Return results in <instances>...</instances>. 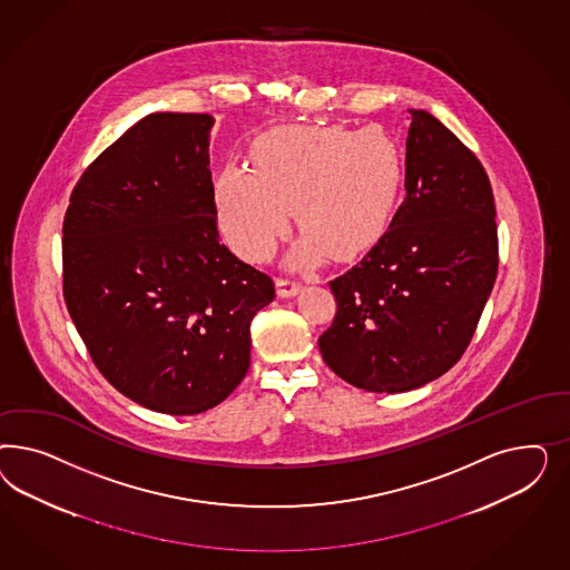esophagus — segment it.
<instances>
[{
  "instance_id": "34e87169",
  "label": "esophagus",
  "mask_w": 570,
  "mask_h": 570,
  "mask_svg": "<svg viewBox=\"0 0 570 570\" xmlns=\"http://www.w3.org/2000/svg\"><path fill=\"white\" fill-rule=\"evenodd\" d=\"M301 291V282L293 277H277V294L282 298H288Z\"/></svg>"
}]
</instances>
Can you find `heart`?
<instances>
[{
  "mask_svg": "<svg viewBox=\"0 0 570 570\" xmlns=\"http://www.w3.org/2000/svg\"><path fill=\"white\" fill-rule=\"evenodd\" d=\"M403 160L380 125L286 127L255 144L253 169L225 167L215 179L219 224L244 259L263 261L296 210L305 229L291 263L309 265L330 250L346 259L382 238L397 208Z\"/></svg>",
  "mask_w": 570,
  "mask_h": 570,
  "instance_id": "obj_1",
  "label": "heart"
}]
</instances>
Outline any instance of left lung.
Returning <instances> with one entry per match:
<instances>
[{"instance_id":"1","label":"left lung","mask_w":570,"mask_h":570,"mask_svg":"<svg viewBox=\"0 0 570 570\" xmlns=\"http://www.w3.org/2000/svg\"><path fill=\"white\" fill-rule=\"evenodd\" d=\"M405 200L389 232L330 282L336 315L317 345L370 393H405L453 367L498 276L495 200L481 160L426 110H410Z\"/></svg>"}]
</instances>
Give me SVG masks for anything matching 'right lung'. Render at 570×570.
I'll return each instance as SVG.
<instances>
[{
	"label": "right lung",
	"instance_id": "right-lung-1",
	"mask_svg": "<svg viewBox=\"0 0 570 570\" xmlns=\"http://www.w3.org/2000/svg\"><path fill=\"white\" fill-rule=\"evenodd\" d=\"M210 115L155 112L70 194L62 291L96 367L160 414L219 405L248 372L250 322L274 279L219 240Z\"/></svg>",
	"mask_w": 570,
	"mask_h": 570
}]
</instances>
